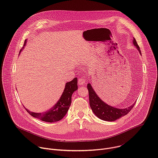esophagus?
<instances>
[{
	"instance_id": "34e87169",
	"label": "esophagus",
	"mask_w": 158,
	"mask_h": 158,
	"mask_svg": "<svg viewBox=\"0 0 158 158\" xmlns=\"http://www.w3.org/2000/svg\"><path fill=\"white\" fill-rule=\"evenodd\" d=\"M78 85H83V84L85 83V79L83 78H78Z\"/></svg>"
}]
</instances>
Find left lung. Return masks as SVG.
Masks as SVG:
<instances>
[{
	"instance_id": "1",
	"label": "left lung",
	"mask_w": 158,
	"mask_h": 158,
	"mask_svg": "<svg viewBox=\"0 0 158 158\" xmlns=\"http://www.w3.org/2000/svg\"><path fill=\"white\" fill-rule=\"evenodd\" d=\"M133 42L134 45H135L139 53L141 55L139 47L135 39H133ZM87 88L89 93V106L93 112L98 118L104 121H114L119 118L127 114L132 110L136 103V102H135L131 106L124 109L114 108L103 102L92 88V86L89 83L87 85Z\"/></svg>"
}]
</instances>
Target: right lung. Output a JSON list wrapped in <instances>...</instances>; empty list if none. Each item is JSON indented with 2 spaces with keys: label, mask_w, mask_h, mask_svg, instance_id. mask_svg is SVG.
I'll use <instances>...</instances> for the list:
<instances>
[{
  "label": "right lung",
  "mask_w": 158,
  "mask_h": 158,
  "mask_svg": "<svg viewBox=\"0 0 158 158\" xmlns=\"http://www.w3.org/2000/svg\"><path fill=\"white\" fill-rule=\"evenodd\" d=\"M26 42V40H25ZM25 42L24 45H25ZM78 89L77 78H75L72 81L68 82L65 85V89L58 102L50 110L44 113H34L25 110L27 111L34 118H38L43 121L53 123L61 119L67 114L71 103L72 95L75 91Z\"/></svg>",
  "instance_id": "obj_1"
}]
</instances>
